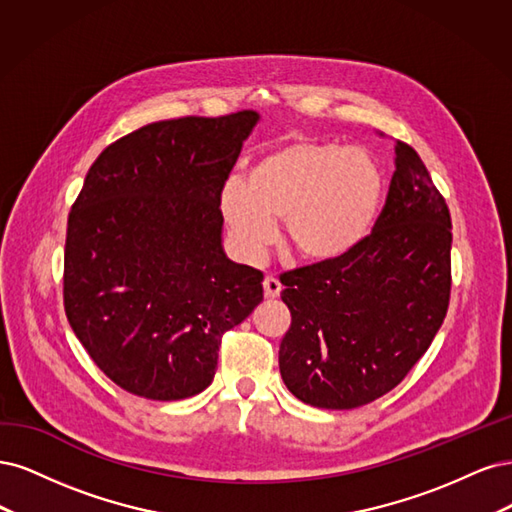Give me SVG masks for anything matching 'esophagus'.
<instances>
[{
	"instance_id": "obj_1",
	"label": "esophagus",
	"mask_w": 512,
	"mask_h": 512,
	"mask_svg": "<svg viewBox=\"0 0 512 512\" xmlns=\"http://www.w3.org/2000/svg\"><path fill=\"white\" fill-rule=\"evenodd\" d=\"M280 291H283V285H280V280L272 274H268L263 278V293H266V298H278Z\"/></svg>"
}]
</instances>
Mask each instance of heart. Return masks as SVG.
<instances>
[{"mask_svg":"<svg viewBox=\"0 0 512 512\" xmlns=\"http://www.w3.org/2000/svg\"><path fill=\"white\" fill-rule=\"evenodd\" d=\"M385 200V174L364 148L293 138L259 155L242 187L221 191V217L238 251L255 259L285 221L289 249L308 263H332L368 238Z\"/></svg>","mask_w":512,"mask_h":512,"instance_id":"heart-1","label":"heart"}]
</instances>
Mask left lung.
I'll return each instance as SVG.
<instances>
[{
  "mask_svg": "<svg viewBox=\"0 0 512 512\" xmlns=\"http://www.w3.org/2000/svg\"><path fill=\"white\" fill-rule=\"evenodd\" d=\"M372 234L332 263L285 274L291 325L278 366L304 404L349 410L398 387L430 349L451 298V212L410 144Z\"/></svg>",
  "mask_w": 512,
  "mask_h": 512,
  "instance_id": "left-lung-1",
  "label": "left lung"
}]
</instances>
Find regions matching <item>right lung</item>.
<instances>
[{"label":"right lung","instance_id":"obj_1","mask_svg":"<svg viewBox=\"0 0 512 512\" xmlns=\"http://www.w3.org/2000/svg\"><path fill=\"white\" fill-rule=\"evenodd\" d=\"M257 119L144 125L104 148L72 204L65 315L97 368L140 398L204 391L223 334L263 300V274L223 253L219 208Z\"/></svg>","mask_w":512,"mask_h":512}]
</instances>
